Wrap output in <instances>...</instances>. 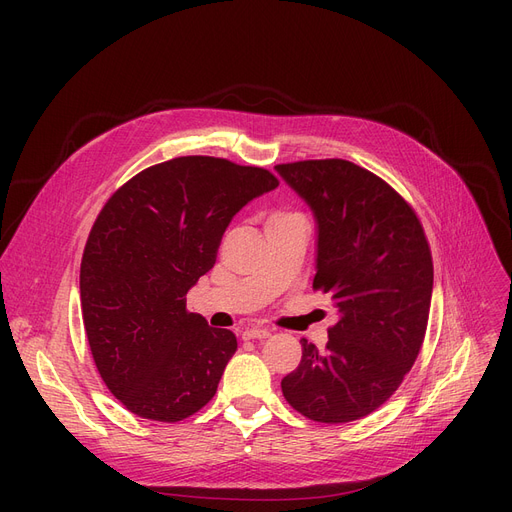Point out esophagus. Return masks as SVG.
Instances as JSON below:
<instances>
[{
	"label": "esophagus",
	"instance_id": "esophagus-1",
	"mask_svg": "<svg viewBox=\"0 0 512 512\" xmlns=\"http://www.w3.org/2000/svg\"><path fill=\"white\" fill-rule=\"evenodd\" d=\"M242 338L245 340H261V338H270V330L265 328H247L242 332Z\"/></svg>",
	"mask_w": 512,
	"mask_h": 512
}]
</instances>
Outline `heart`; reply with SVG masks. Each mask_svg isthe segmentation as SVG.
Segmentation results:
<instances>
[{"instance_id":"1","label":"heart","mask_w":512,"mask_h":512,"mask_svg":"<svg viewBox=\"0 0 512 512\" xmlns=\"http://www.w3.org/2000/svg\"><path fill=\"white\" fill-rule=\"evenodd\" d=\"M290 215H297V213H288V211H274L270 215V220L267 222H276V220H284V218H290Z\"/></svg>"}]
</instances>
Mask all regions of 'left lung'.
<instances>
[{
	"mask_svg": "<svg viewBox=\"0 0 512 512\" xmlns=\"http://www.w3.org/2000/svg\"><path fill=\"white\" fill-rule=\"evenodd\" d=\"M276 170L315 213L313 290L328 292L340 315L326 351L301 340V363L282 394L307 419L357 421L396 392L421 351L432 251L415 209L353 161L305 159Z\"/></svg>",
	"mask_w": 512,
	"mask_h": 512,
	"instance_id": "1",
	"label": "left lung"
}]
</instances>
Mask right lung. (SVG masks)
Here are the masks:
<instances>
[{"label": "right lung", "mask_w": 512, "mask_h": 512, "mask_svg": "<svg viewBox=\"0 0 512 512\" xmlns=\"http://www.w3.org/2000/svg\"><path fill=\"white\" fill-rule=\"evenodd\" d=\"M276 186L270 170L186 155L132 176L99 211L80 307L101 380L130 413L176 423L213 398L236 336L186 311V292L234 215Z\"/></svg>", "instance_id": "right-lung-1"}]
</instances>
